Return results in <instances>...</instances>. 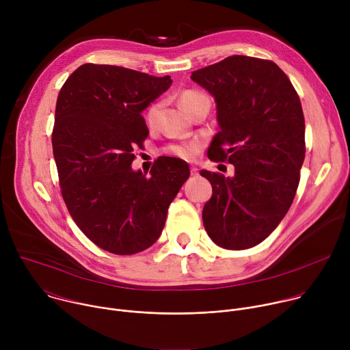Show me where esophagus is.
Here are the masks:
<instances>
[{
  "label": "esophagus",
  "instance_id": "obj_1",
  "mask_svg": "<svg viewBox=\"0 0 350 350\" xmlns=\"http://www.w3.org/2000/svg\"><path fill=\"white\" fill-rule=\"evenodd\" d=\"M191 174L192 176H196L198 174V169L195 166H191Z\"/></svg>",
  "mask_w": 350,
  "mask_h": 350
}]
</instances>
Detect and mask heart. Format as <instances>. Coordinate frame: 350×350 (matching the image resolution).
Returning a JSON list of instances; mask_svg holds the SVG:
<instances>
[{
  "label": "heart",
  "instance_id": "heart-1",
  "mask_svg": "<svg viewBox=\"0 0 350 350\" xmlns=\"http://www.w3.org/2000/svg\"><path fill=\"white\" fill-rule=\"evenodd\" d=\"M202 99H208V96L202 92H198V91H184L181 95H180V105L181 108L188 112L191 109V107L199 101H202ZM158 112H159V104H152L151 107H149L145 112V120L149 126H152L157 120V116H158ZM199 141H192V142H188V144H180V145H173L169 148V152L178 157V158H191L198 149H199Z\"/></svg>",
  "mask_w": 350,
  "mask_h": 350
}]
</instances>
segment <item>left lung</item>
I'll list each match as a JSON object with an SVG mask.
<instances>
[{"mask_svg": "<svg viewBox=\"0 0 350 350\" xmlns=\"http://www.w3.org/2000/svg\"><path fill=\"white\" fill-rule=\"evenodd\" d=\"M216 103L220 131L208 157L234 165L232 177L202 170L213 193L202 211L211 239L247 249L289 211L305 161V118L292 83L271 61L232 55L192 72Z\"/></svg>", "mask_w": 350, "mask_h": 350, "instance_id": "obj_1", "label": "left lung"}]
</instances>
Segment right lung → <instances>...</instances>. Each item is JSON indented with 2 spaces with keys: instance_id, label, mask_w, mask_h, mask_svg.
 <instances>
[{
  "instance_id": "right-lung-1",
  "label": "right lung",
  "mask_w": 350,
  "mask_h": 350,
  "mask_svg": "<svg viewBox=\"0 0 350 350\" xmlns=\"http://www.w3.org/2000/svg\"><path fill=\"white\" fill-rule=\"evenodd\" d=\"M172 83L170 76L85 64L59 91L53 149L64 201L79 228L111 254L154 245L189 177L188 163L170 157L157 159L149 177L131 167L134 148L149 133L141 112Z\"/></svg>"
}]
</instances>
